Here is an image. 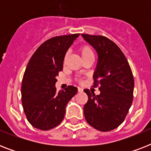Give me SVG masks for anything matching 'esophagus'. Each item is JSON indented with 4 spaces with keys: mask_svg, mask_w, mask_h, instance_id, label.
<instances>
[{
    "mask_svg": "<svg viewBox=\"0 0 151 151\" xmlns=\"http://www.w3.org/2000/svg\"><path fill=\"white\" fill-rule=\"evenodd\" d=\"M82 91H83V90L81 89V88H78V92H82Z\"/></svg>",
    "mask_w": 151,
    "mask_h": 151,
    "instance_id": "obj_1",
    "label": "esophagus"
}]
</instances>
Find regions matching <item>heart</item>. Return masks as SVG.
<instances>
[{
  "label": "heart",
  "mask_w": 151,
  "mask_h": 151,
  "mask_svg": "<svg viewBox=\"0 0 151 151\" xmlns=\"http://www.w3.org/2000/svg\"><path fill=\"white\" fill-rule=\"evenodd\" d=\"M78 52L80 53L81 56L83 59H85V58H88V57L90 56H94V52H93V49L90 45H85L81 46L79 49H78Z\"/></svg>",
  "instance_id": "b5f03b06"
}]
</instances>
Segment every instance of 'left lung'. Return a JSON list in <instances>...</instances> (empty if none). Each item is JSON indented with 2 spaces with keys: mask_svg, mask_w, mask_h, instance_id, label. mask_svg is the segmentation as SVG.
<instances>
[{
  "mask_svg": "<svg viewBox=\"0 0 151 151\" xmlns=\"http://www.w3.org/2000/svg\"><path fill=\"white\" fill-rule=\"evenodd\" d=\"M98 53L93 87L100 94L85 89V120L101 132L111 131L124 122L133 99L134 78L126 57L116 44L100 35L81 34Z\"/></svg>",
  "mask_w": 151,
  "mask_h": 151,
  "instance_id": "1",
  "label": "left lung"
}]
</instances>
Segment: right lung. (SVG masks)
Wrapping results in <instances>:
<instances>
[{
	"mask_svg": "<svg viewBox=\"0 0 151 151\" xmlns=\"http://www.w3.org/2000/svg\"><path fill=\"white\" fill-rule=\"evenodd\" d=\"M80 34L48 39L29 59L22 78L23 110L32 126L43 131L58 126L64 118L67 103L78 92L69 85L56 92V77L63 70L66 51Z\"/></svg>",
	"mask_w": 151,
	"mask_h": 151,
	"instance_id": "1",
	"label": "right lung"
}]
</instances>
